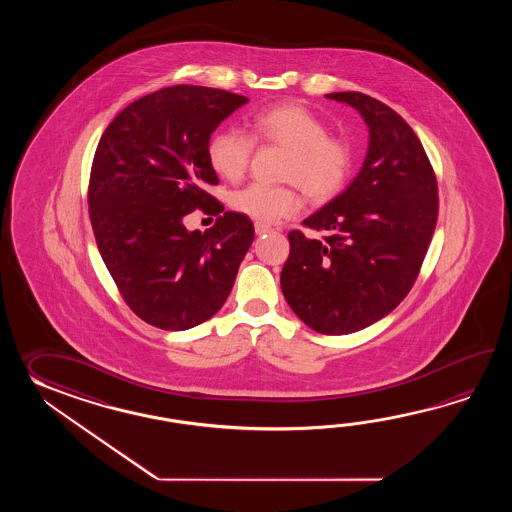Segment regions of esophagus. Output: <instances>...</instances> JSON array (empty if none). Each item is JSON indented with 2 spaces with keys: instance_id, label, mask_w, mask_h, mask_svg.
Returning a JSON list of instances; mask_svg holds the SVG:
<instances>
[{
  "instance_id": "esophagus-1",
  "label": "esophagus",
  "mask_w": 512,
  "mask_h": 512,
  "mask_svg": "<svg viewBox=\"0 0 512 512\" xmlns=\"http://www.w3.org/2000/svg\"><path fill=\"white\" fill-rule=\"evenodd\" d=\"M254 230H256V234H258V236H261V234L271 232L272 227L271 225H265V223H258V221H256V223H254Z\"/></svg>"
}]
</instances>
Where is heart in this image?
I'll return each mask as SVG.
<instances>
[{
  "label": "heart",
  "instance_id": "heart-1",
  "mask_svg": "<svg viewBox=\"0 0 512 512\" xmlns=\"http://www.w3.org/2000/svg\"><path fill=\"white\" fill-rule=\"evenodd\" d=\"M251 137L240 130H221L208 141V163L227 181H240L249 170L254 141L287 150L282 179L294 185L261 183L241 188L230 207L258 223L291 218L302 208V196L318 203L337 197L353 174L355 152L346 139L329 135L327 124L311 109L296 102L261 109L249 120Z\"/></svg>",
  "mask_w": 512,
  "mask_h": 512
}]
</instances>
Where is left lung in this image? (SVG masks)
<instances>
[{"instance_id": "obj_1", "label": "left lung", "mask_w": 512, "mask_h": 512, "mask_svg": "<svg viewBox=\"0 0 512 512\" xmlns=\"http://www.w3.org/2000/svg\"><path fill=\"white\" fill-rule=\"evenodd\" d=\"M359 111L370 128V148L353 183L304 219L324 232H289L283 296L305 326L322 335H348L392 313L410 293L439 210L437 179L408 122L359 91L329 93Z\"/></svg>"}]
</instances>
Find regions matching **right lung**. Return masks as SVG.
Here are the masks:
<instances>
[{
	"label": "right lung",
	"instance_id": "right-lung-1",
	"mask_svg": "<svg viewBox=\"0 0 512 512\" xmlns=\"http://www.w3.org/2000/svg\"><path fill=\"white\" fill-rule=\"evenodd\" d=\"M247 97L203 86L164 87L120 111L98 142L87 203L98 251L135 315L185 331L229 298L254 240L251 219L224 212L208 185L212 131ZM196 207L218 215L205 233L185 230Z\"/></svg>",
	"mask_w": 512,
	"mask_h": 512
}]
</instances>
